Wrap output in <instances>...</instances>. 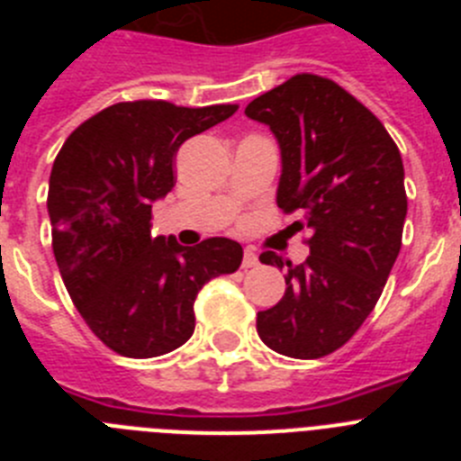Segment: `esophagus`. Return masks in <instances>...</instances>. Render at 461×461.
Returning a JSON list of instances; mask_svg holds the SVG:
<instances>
[{
    "label": "esophagus",
    "instance_id": "esophagus-1",
    "mask_svg": "<svg viewBox=\"0 0 461 461\" xmlns=\"http://www.w3.org/2000/svg\"><path fill=\"white\" fill-rule=\"evenodd\" d=\"M258 266V256H256V251L251 249H244V258H242V267H256Z\"/></svg>",
    "mask_w": 461,
    "mask_h": 461
}]
</instances>
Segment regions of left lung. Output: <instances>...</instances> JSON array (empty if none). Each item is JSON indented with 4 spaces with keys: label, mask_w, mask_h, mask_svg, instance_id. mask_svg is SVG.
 I'll use <instances>...</instances> for the list:
<instances>
[{
    "label": "left lung",
    "mask_w": 461,
    "mask_h": 461,
    "mask_svg": "<svg viewBox=\"0 0 461 461\" xmlns=\"http://www.w3.org/2000/svg\"><path fill=\"white\" fill-rule=\"evenodd\" d=\"M281 148L276 205L297 212L309 256L293 266L275 251L260 263L288 267L286 293L258 312L272 351L300 360L330 356L356 335L402 249L406 189L402 154L372 110L335 80L297 73L247 105Z\"/></svg>",
    "instance_id": "left-lung-1"
}]
</instances>
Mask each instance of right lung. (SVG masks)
I'll list each match as a JSON object with an SVG mask.
<instances>
[{"label":"right lung","mask_w":461,"mask_h":461,"mask_svg":"<svg viewBox=\"0 0 461 461\" xmlns=\"http://www.w3.org/2000/svg\"><path fill=\"white\" fill-rule=\"evenodd\" d=\"M235 110L122 101L85 120L57 154L48 186L52 251L73 304L110 351H175L194 335L198 291L242 263V247L228 238L186 249L149 233L152 203L177 180L182 142Z\"/></svg>","instance_id":"obj_1"}]
</instances>
